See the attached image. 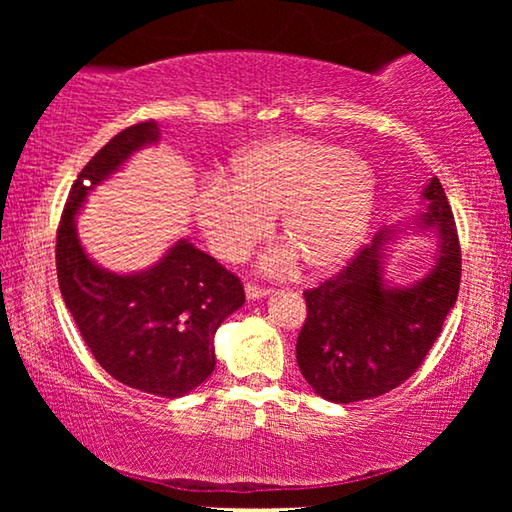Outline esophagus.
<instances>
[{
    "label": "esophagus",
    "instance_id": "esophagus-1",
    "mask_svg": "<svg viewBox=\"0 0 512 512\" xmlns=\"http://www.w3.org/2000/svg\"><path fill=\"white\" fill-rule=\"evenodd\" d=\"M268 293H271V289H266V287H259V284H255V282H248L246 284V296L248 298H264V296H268Z\"/></svg>",
    "mask_w": 512,
    "mask_h": 512
}]
</instances>
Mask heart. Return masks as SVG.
<instances>
[{
    "mask_svg": "<svg viewBox=\"0 0 512 512\" xmlns=\"http://www.w3.org/2000/svg\"><path fill=\"white\" fill-rule=\"evenodd\" d=\"M375 201V171L357 153L311 137H275L241 153L232 178H207L194 212L223 262L246 259L280 214L287 244L264 257V271L287 275L305 262L309 271L329 273L357 253Z\"/></svg>",
    "mask_w": 512,
    "mask_h": 512,
    "instance_id": "1",
    "label": "heart"
}]
</instances>
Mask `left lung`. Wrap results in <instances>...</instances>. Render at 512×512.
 I'll list each match as a JSON object with an SVG mask.
<instances>
[{"instance_id": "left-lung-1", "label": "left lung", "mask_w": 512, "mask_h": 512, "mask_svg": "<svg viewBox=\"0 0 512 512\" xmlns=\"http://www.w3.org/2000/svg\"><path fill=\"white\" fill-rule=\"evenodd\" d=\"M422 223L438 232L440 255L431 273L409 289L386 287L381 246L386 230L359 248L343 271L305 291L307 318L296 343L302 377L336 404L372 400L404 384L427 359L456 305L461 244L438 178L424 189Z\"/></svg>"}]
</instances>
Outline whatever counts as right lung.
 Returning <instances> with one entry per match:
<instances>
[{
	"label": "right lung",
	"instance_id": "right-lung-1",
	"mask_svg": "<svg viewBox=\"0 0 512 512\" xmlns=\"http://www.w3.org/2000/svg\"><path fill=\"white\" fill-rule=\"evenodd\" d=\"M153 119L124 128L81 169L56 232V273L63 300L99 366L121 384L180 397L214 370V332L244 305V284L214 257L180 239L144 273L115 275L92 264L74 216L90 189L128 155L158 142Z\"/></svg>",
	"mask_w": 512,
	"mask_h": 512
}]
</instances>
